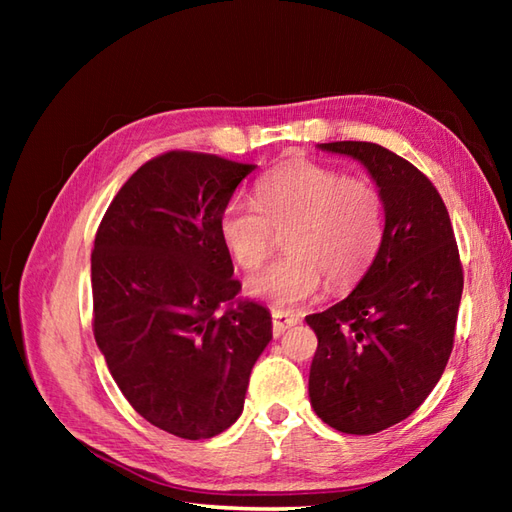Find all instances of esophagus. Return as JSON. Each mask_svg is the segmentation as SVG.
I'll list each match as a JSON object with an SVG mask.
<instances>
[{"label": "esophagus", "instance_id": "esophagus-1", "mask_svg": "<svg viewBox=\"0 0 512 512\" xmlns=\"http://www.w3.org/2000/svg\"><path fill=\"white\" fill-rule=\"evenodd\" d=\"M299 319L295 317V314L290 312H284V310H273V334L275 336H281L288 328H292V325H297Z\"/></svg>", "mask_w": 512, "mask_h": 512}]
</instances>
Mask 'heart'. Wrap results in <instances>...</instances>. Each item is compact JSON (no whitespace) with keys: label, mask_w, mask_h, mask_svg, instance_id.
<instances>
[{"label":"heart","mask_w":512,"mask_h":512,"mask_svg":"<svg viewBox=\"0 0 512 512\" xmlns=\"http://www.w3.org/2000/svg\"><path fill=\"white\" fill-rule=\"evenodd\" d=\"M257 204L233 195L220 213V235L235 262L255 270L284 233L286 255L248 277L246 290L275 308L319 295L323 281L343 290L374 266L387 237V202L374 182L297 160L257 182Z\"/></svg>","instance_id":"b5f03b06"}]
</instances>
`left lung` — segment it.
Segmentation results:
<instances>
[{
  "instance_id": "8db88e82",
  "label": "left lung",
  "mask_w": 512,
  "mask_h": 512,
  "mask_svg": "<svg viewBox=\"0 0 512 512\" xmlns=\"http://www.w3.org/2000/svg\"><path fill=\"white\" fill-rule=\"evenodd\" d=\"M361 160L387 202V237L350 297L306 317L319 339L310 402L336 431L372 436L409 418L453 350L464 273L438 189L409 160L363 140L319 145Z\"/></svg>"
}]
</instances>
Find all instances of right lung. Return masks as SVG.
<instances>
[{
    "label": "right lung",
    "mask_w": 512,
    "mask_h": 512,
    "mask_svg": "<svg viewBox=\"0 0 512 512\" xmlns=\"http://www.w3.org/2000/svg\"><path fill=\"white\" fill-rule=\"evenodd\" d=\"M255 165L173 149L147 160L96 231L92 330L118 389L154 427L204 440L244 409L250 369L273 339L242 284L220 213Z\"/></svg>",
    "instance_id": "obj_1"
}]
</instances>
